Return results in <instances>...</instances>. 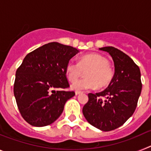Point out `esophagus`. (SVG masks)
Wrapping results in <instances>:
<instances>
[{
    "mask_svg": "<svg viewBox=\"0 0 151 151\" xmlns=\"http://www.w3.org/2000/svg\"><path fill=\"white\" fill-rule=\"evenodd\" d=\"M82 91H76V95H78V94H82Z\"/></svg>",
    "mask_w": 151,
    "mask_h": 151,
    "instance_id": "1",
    "label": "esophagus"
}]
</instances>
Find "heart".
Instances as JSON below:
<instances>
[{
  "instance_id": "b5f03b06",
  "label": "heart",
  "mask_w": 151,
  "mask_h": 151,
  "mask_svg": "<svg viewBox=\"0 0 151 151\" xmlns=\"http://www.w3.org/2000/svg\"><path fill=\"white\" fill-rule=\"evenodd\" d=\"M110 62L104 56L97 54H86L81 57L78 63L69 60L66 66V74L69 82H74L86 71V78L75 82L72 88L75 90H89L97 87H107L112 82L114 73L109 66Z\"/></svg>"
}]
</instances>
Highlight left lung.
I'll return each instance as SVG.
<instances>
[{"label": "left lung", "mask_w": 151, "mask_h": 151, "mask_svg": "<svg viewBox=\"0 0 151 151\" xmlns=\"http://www.w3.org/2000/svg\"><path fill=\"white\" fill-rule=\"evenodd\" d=\"M113 58L115 73L103 91L88 94L83 115L91 125L104 132L120 127L134 113L142 88L140 69L130 57L113 47L99 48ZM105 97L103 100L101 97Z\"/></svg>", "instance_id": "left-lung-1"}]
</instances>
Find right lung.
<instances>
[{
	"mask_svg": "<svg viewBox=\"0 0 151 151\" xmlns=\"http://www.w3.org/2000/svg\"><path fill=\"white\" fill-rule=\"evenodd\" d=\"M78 53L73 47L50 42L26 56L16 72L13 92L22 118L42 127L59 118L66 101L75 95L66 91L69 84L66 66ZM56 88L61 90L54 91Z\"/></svg>",
	"mask_w": 151,
	"mask_h": 151,
	"instance_id": "obj_1",
	"label": "right lung"
}]
</instances>
